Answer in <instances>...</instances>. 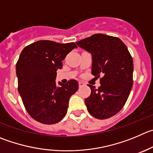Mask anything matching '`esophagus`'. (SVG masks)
<instances>
[{
	"instance_id": "obj_1",
	"label": "esophagus",
	"mask_w": 153,
	"mask_h": 153,
	"mask_svg": "<svg viewBox=\"0 0 153 153\" xmlns=\"http://www.w3.org/2000/svg\"><path fill=\"white\" fill-rule=\"evenodd\" d=\"M83 85H85V83L82 82H79V87H82Z\"/></svg>"
}]
</instances>
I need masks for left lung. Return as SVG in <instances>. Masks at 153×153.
Here are the masks:
<instances>
[{"instance_id": "left-lung-1", "label": "left lung", "mask_w": 153, "mask_h": 153, "mask_svg": "<svg viewBox=\"0 0 153 153\" xmlns=\"http://www.w3.org/2000/svg\"><path fill=\"white\" fill-rule=\"evenodd\" d=\"M92 56L91 74L101 86L89 85L91 94L85 99L88 113L99 119H108L124 107L133 85L134 65L127 46L118 37L103 34L76 42Z\"/></svg>"}]
</instances>
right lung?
Wrapping results in <instances>:
<instances>
[{"mask_svg":"<svg viewBox=\"0 0 153 153\" xmlns=\"http://www.w3.org/2000/svg\"><path fill=\"white\" fill-rule=\"evenodd\" d=\"M76 45L39 40L23 49L16 63L18 91L30 116L43 124H56L68 111L71 96L77 91L78 82H56L57 70Z\"/></svg>","mask_w":153,"mask_h":153,"instance_id":"1","label":"right lung"}]
</instances>
